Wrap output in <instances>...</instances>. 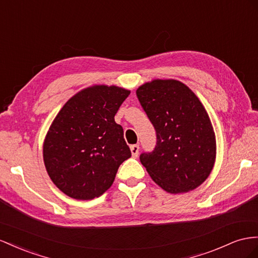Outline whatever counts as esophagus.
I'll return each mask as SVG.
<instances>
[{"instance_id": "34e87169", "label": "esophagus", "mask_w": 258, "mask_h": 258, "mask_svg": "<svg viewBox=\"0 0 258 258\" xmlns=\"http://www.w3.org/2000/svg\"><path fill=\"white\" fill-rule=\"evenodd\" d=\"M130 150H131V154L134 157H138L139 155V150H140V148H139V145L137 144H134L130 146Z\"/></svg>"}]
</instances>
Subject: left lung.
I'll use <instances>...</instances> for the list:
<instances>
[{"label":"left lung","mask_w":258,"mask_h":258,"mask_svg":"<svg viewBox=\"0 0 258 258\" xmlns=\"http://www.w3.org/2000/svg\"><path fill=\"white\" fill-rule=\"evenodd\" d=\"M137 96L157 140L154 151L140 155L141 164L167 192L194 190L210 176L216 158L215 132L203 104L173 79L146 82Z\"/></svg>","instance_id":"1"}]
</instances>
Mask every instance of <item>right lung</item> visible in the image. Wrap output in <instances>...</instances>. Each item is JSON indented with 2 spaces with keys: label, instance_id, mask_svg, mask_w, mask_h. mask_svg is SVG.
Segmentation results:
<instances>
[{
  "label": "right lung",
  "instance_id": "1",
  "mask_svg": "<svg viewBox=\"0 0 258 258\" xmlns=\"http://www.w3.org/2000/svg\"><path fill=\"white\" fill-rule=\"evenodd\" d=\"M129 90L93 86L75 94L55 117L43 143V161L53 183L76 200L99 198L131 156L115 115Z\"/></svg>",
  "mask_w": 258,
  "mask_h": 258
}]
</instances>
